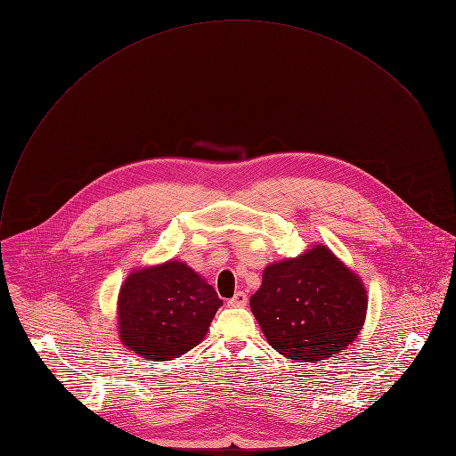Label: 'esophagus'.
<instances>
[{
  "label": "esophagus",
  "instance_id": "esophagus-1",
  "mask_svg": "<svg viewBox=\"0 0 456 456\" xmlns=\"http://www.w3.org/2000/svg\"><path fill=\"white\" fill-rule=\"evenodd\" d=\"M231 306H245L247 305V294L245 292H236L231 299H229Z\"/></svg>",
  "mask_w": 456,
  "mask_h": 456
}]
</instances>
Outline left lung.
I'll return each instance as SVG.
<instances>
[{
  "mask_svg": "<svg viewBox=\"0 0 456 456\" xmlns=\"http://www.w3.org/2000/svg\"><path fill=\"white\" fill-rule=\"evenodd\" d=\"M368 296L361 278L327 247L273 264L250 310L269 345L297 362H315L350 346L362 330Z\"/></svg>",
  "mask_w": 456,
  "mask_h": 456,
  "instance_id": "8db88e82",
  "label": "left lung"
}]
</instances>
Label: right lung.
Instances as JSON below:
<instances>
[{"label": "right lung", "mask_w": 456, "mask_h": 456, "mask_svg": "<svg viewBox=\"0 0 456 456\" xmlns=\"http://www.w3.org/2000/svg\"><path fill=\"white\" fill-rule=\"evenodd\" d=\"M216 290L183 262L135 271L118 292L124 346L150 361H171L202 343L222 306Z\"/></svg>", "instance_id": "obj_1"}]
</instances>
